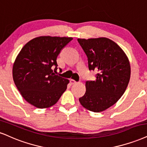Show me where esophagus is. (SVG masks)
Masks as SVG:
<instances>
[{"instance_id":"esophagus-1","label":"esophagus","mask_w":147,"mask_h":147,"mask_svg":"<svg viewBox=\"0 0 147 147\" xmlns=\"http://www.w3.org/2000/svg\"><path fill=\"white\" fill-rule=\"evenodd\" d=\"M70 83H71V84H76V81L74 80L71 79L70 80Z\"/></svg>"}]
</instances>
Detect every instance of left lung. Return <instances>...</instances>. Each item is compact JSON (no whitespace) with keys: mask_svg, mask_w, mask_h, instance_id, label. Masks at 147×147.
<instances>
[{"mask_svg":"<svg viewBox=\"0 0 147 147\" xmlns=\"http://www.w3.org/2000/svg\"><path fill=\"white\" fill-rule=\"evenodd\" d=\"M88 58L89 70L97 71L94 81H86V93L79 98L84 108L102 112L117 102L129 84V59L115 42L106 37L78 39Z\"/></svg>","mask_w":147,"mask_h":147,"instance_id":"1","label":"left lung"}]
</instances>
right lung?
<instances>
[{"instance_id":"1","label":"right lung","mask_w":147,"mask_h":147,"mask_svg":"<svg viewBox=\"0 0 147 147\" xmlns=\"http://www.w3.org/2000/svg\"><path fill=\"white\" fill-rule=\"evenodd\" d=\"M72 39L41 36L29 41L22 48L13 65V79L27 102L38 108H49L66 90L69 81L56 74L57 59Z\"/></svg>"}]
</instances>
